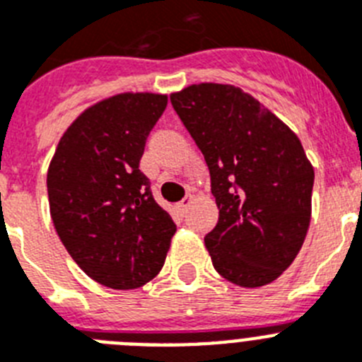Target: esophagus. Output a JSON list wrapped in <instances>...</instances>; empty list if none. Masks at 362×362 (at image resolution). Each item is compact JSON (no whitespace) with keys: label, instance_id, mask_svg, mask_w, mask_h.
I'll return each instance as SVG.
<instances>
[{"label":"esophagus","instance_id":"esophagus-1","mask_svg":"<svg viewBox=\"0 0 362 362\" xmlns=\"http://www.w3.org/2000/svg\"><path fill=\"white\" fill-rule=\"evenodd\" d=\"M192 203H194V196H190V194H188V196L185 197V199L181 201V203H179L177 206H179V209H181V210H187Z\"/></svg>","mask_w":362,"mask_h":362}]
</instances>
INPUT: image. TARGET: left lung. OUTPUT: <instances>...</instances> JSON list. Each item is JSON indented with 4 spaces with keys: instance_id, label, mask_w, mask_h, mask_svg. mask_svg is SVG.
<instances>
[{
    "instance_id": "1",
    "label": "left lung",
    "mask_w": 362,
    "mask_h": 362,
    "mask_svg": "<svg viewBox=\"0 0 362 362\" xmlns=\"http://www.w3.org/2000/svg\"><path fill=\"white\" fill-rule=\"evenodd\" d=\"M170 101L209 165L219 209L204 238L214 268L243 288L276 281L312 217L313 166L299 137L239 86L199 83Z\"/></svg>"
}]
</instances>
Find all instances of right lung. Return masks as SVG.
<instances>
[{"mask_svg": "<svg viewBox=\"0 0 362 362\" xmlns=\"http://www.w3.org/2000/svg\"><path fill=\"white\" fill-rule=\"evenodd\" d=\"M168 98L123 92L81 112L49 165L50 216L70 257L95 283L139 288L165 264L175 223L139 161Z\"/></svg>", "mask_w": 362, "mask_h": 362, "instance_id": "add662e5", "label": "right lung"}]
</instances>
